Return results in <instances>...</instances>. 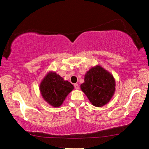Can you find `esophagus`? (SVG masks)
<instances>
[{"instance_id": "esophagus-1", "label": "esophagus", "mask_w": 149, "mask_h": 149, "mask_svg": "<svg viewBox=\"0 0 149 149\" xmlns=\"http://www.w3.org/2000/svg\"><path fill=\"white\" fill-rule=\"evenodd\" d=\"M74 87H75V89H79V85H78V84H74Z\"/></svg>"}]
</instances>
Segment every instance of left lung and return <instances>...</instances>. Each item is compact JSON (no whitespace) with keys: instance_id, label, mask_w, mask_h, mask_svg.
Returning <instances> with one entry per match:
<instances>
[{"instance_id":"8db88e82","label":"left lung","mask_w":149,"mask_h":149,"mask_svg":"<svg viewBox=\"0 0 149 149\" xmlns=\"http://www.w3.org/2000/svg\"><path fill=\"white\" fill-rule=\"evenodd\" d=\"M113 75L99 65L93 67L85 75L81 89L92 104L101 107L112 99L116 89Z\"/></svg>"}]
</instances>
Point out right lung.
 Listing matches in <instances>:
<instances>
[{
    "instance_id": "right-lung-1",
    "label": "right lung",
    "mask_w": 149,
    "mask_h": 149,
    "mask_svg": "<svg viewBox=\"0 0 149 149\" xmlns=\"http://www.w3.org/2000/svg\"><path fill=\"white\" fill-rule=\"evenodd\" d=\"M74 89V85L54 72L48 73L39 85L42 98L53 107H60Z\"/></svg>"
}]
</instances>
